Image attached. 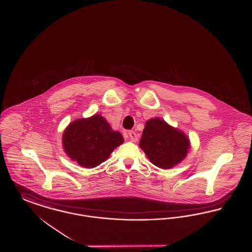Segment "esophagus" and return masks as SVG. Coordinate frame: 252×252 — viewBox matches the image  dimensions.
I'll return each instance as SVG.
<instances>
[{"instance_id":"1","label":"esophagus","mask_w":252,"mask_h":252,"mask_svg":"<svg viewBox=\"0 0 252 252\" xmlns=\"http://www.w3.org/2000/svg\"><path fill=\"white\" fill-rule=\"evenodd\" d=\"M128 136H129V138H130V141L131 142H137L138 141V135L135 133L134 131H129L128 132Z\"/></svg>"}]
</instances>
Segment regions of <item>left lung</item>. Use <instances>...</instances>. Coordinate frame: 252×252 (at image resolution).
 I'll list each match as a JSON object with an SVG mask.
<instances>
[{
  "label": "left lung",
  "mask_w": 252,
  "mask_h": 252,
  "mask_svg": "<svg viewBox=\"0 0 252 252\" xmlns=\"http://www.w3.org/2000/svg\"><path fill=\"white\" fill-rule=\"evenodd\" d=\"M140 147L154 165L170 169L186 157L190 141L183 132L169 126L165 121L152 118L145 123Z\"/></svg>",
  "instance_id": "1"
}]
</instances>
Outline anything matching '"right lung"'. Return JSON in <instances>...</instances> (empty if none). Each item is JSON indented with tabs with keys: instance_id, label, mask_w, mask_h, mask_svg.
Instances as JSON below:
<instances>
[{
	"instance_id": "right-lung-1",
	"label": "right lung",
	"mask_w": 252,
	"mask_h": 252,
	"mask_svg": "<svg viewBox=\"0 0 252 252\" xmlns=\"http://www.w3.org/2000/svg\"><path fill=\"white\" fill-rule=\"evenodd\" d=\"M123 143L124 138L120 132L112 130L100 114L73 121L62 136L65 153L85 168L100 165Z\"/></svg>"
}]
</instances>
